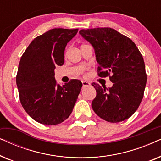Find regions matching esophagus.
Returning a JSON list of instances; mask_svg holds the SVG:
<instances>
[{
  "mask_svg": "<svg viewBox=\"0 0 161 161\" xmlns=\"http://www.w3.org/2000/svg\"><path fill=\"white\" fill-rule=\"evenodd\" d=\"M82 84H83V87H86V86H89L90 83L88 82L86 80H82Z\"/></svg>",
  "mask_w": 161,
  "mask_h": 161,
  "instance_id": "obj_1",
  "label": "esophagus"
}]
</instances>
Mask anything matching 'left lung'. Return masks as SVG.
<instances>
[{"mask_svg": "<svg viewBox=\"0 0 161 161\" xmlns=\"http://www.w3.org/2000/svg\"><path fill=\"white\" fill-rule=\"evenodd\" d=\"M79 34L94 48L99 76L111 75L113 83L108 89L92 83L97 92L92 103L94 111L109 122L127 119L144 97L147 74L142 55L130 39L113 28L82 29Z\"/></svg>", "mask_w": 161, "mask_h": 161, "instance_id": "left-lung-1", "label": "left lung"}]
</instances>
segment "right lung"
Wrapping results in <instances>:
<instances>
[{
	"label": "right lung",
	"instance_id": "1",
	"mask_svg": "<svg viewBox=\"0 0 161 161\" xmlns=\"http://www.w3.org/2000/svg\"><path fill=\"white\" fill-rule=\"evenodd\" d=\"M78 29L53 28L33 40L19 61L16 78L19 100L33 119L46 125L60 124L71 114L82 83L73 79L61 86L56 66L64 63L67 43Z\"/></svg>",
	"mask_w": 161,
	"mask_h": 161
}]
</instances>
